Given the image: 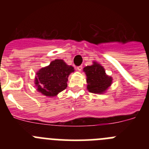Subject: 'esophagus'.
<instances>
[{
  "label": "esophagus",
  "instance_id": "esophagus-1",
  "mask_svg": "<svg viewBox=\"0 0 149 149\" xmlns=\"http://www.w3.org/2000/svg\"><path fill=\"white\" fill-rule=\"evenodd\" d=\"M82 68H83L82 65H80V66H77V69L79 71V72H81V71L82 70Z\"/></svg>",
  "mask_w": 149,
  "mask_h": 149
}]
</instances>
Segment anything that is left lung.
<instances>
[{"instance_id":"8db88e82","label":"left lung","mask_w":149,"mask_h":149,"mask_svg":"<svg viewBox=\"0 0 149 149\" xmlns=\"http://www.w3.org/2000/svg\"><path fill=\"white\" fill-rule=\"evenodd\" d=\"M84 72L86 74L87 89L89 93L103 94L113 83V77L107 75L104 68L95 61L93 62V65L84 67Z\"/></svg>"}]
</instances>
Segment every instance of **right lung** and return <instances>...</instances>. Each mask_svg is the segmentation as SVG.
<instances>
[{"instance_id":"obj_1","label":"right lung","mask_w":149,"mask_h":149,"mask_svg":"<svg viewBox=\"0 0 149 149\" xmlns=\"http://www.w3.org/2000/svg\"><path fill=\"white\" fill-rule=\"evenodd\" d=\"M74 72L72 65H67L61 59H56L36 72L34 79L35 87L43 95L55 97L66 89L68 76Z\"/></svg>"}]
</instances>
